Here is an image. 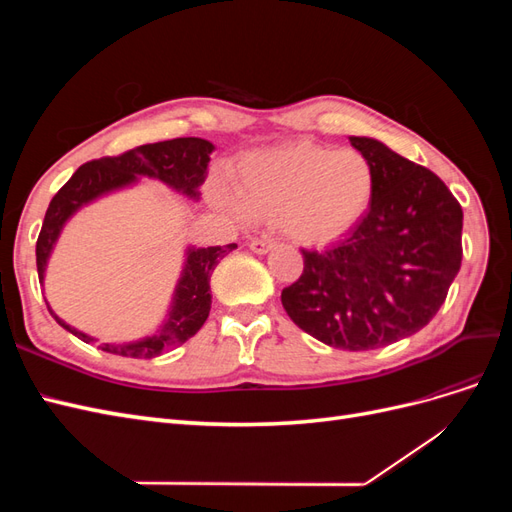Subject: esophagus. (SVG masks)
<instances>
[{"label":"esophagus","instance_id":"1","mask_svg":"<svg viewBox=\"0 0 512 512\" xmlns=\"http://www.w3.org/2000/svg\"><path fill=\"white\" fill-rule=\"evenodd\" d=\"M273 247H275L273 239H252L250 241V250L254 254H267V252L273 250Z\"/></svg>","mask_w":512,"mask_h":512}]
</instances>
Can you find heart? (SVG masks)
Segmentation results:
<instances>
[{"label": "heart", "instance_id": "obj_1", "mask_svg": "<svg viewBox=\"0 0 512 512\" xmlns=\"http://www.w3.org/2000/svg\"><path fill=\"white\" fill-rule=\"evenodd\" d=\"M235 192L215 188V203L239 218L280 222L297 243L322 245L361 222L374 168L356 149L290 145L245 158Z\"/></svg>", "mask_w": 512, "mask_h": 512}]
</instances>
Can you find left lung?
Masks as SVG:
<instances>
[{
  "label": "left lung",
  "mask_w": 512,
  "mask_h": 512,
  "mask_svg": "<svg viewBox=\"0 0 512 512\" xmlns=\"http://www.w3.org/2000/svg\"><path fill=\"white\" fill-rule=\"evenodd\" d=\"M374 168L369 211L329 250H303L282 290L299 329L339 350H374L421 331L461 267L463 211L444 181L376 138L350 136Z\"/></svg>",
  "instance_id": "left-lung-1"
}]
</instances>
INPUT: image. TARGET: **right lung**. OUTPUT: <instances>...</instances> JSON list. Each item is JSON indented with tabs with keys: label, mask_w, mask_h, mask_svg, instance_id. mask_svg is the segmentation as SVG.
I'll return each instance as SVG.
<instances>
[{
	"label": "right lung",
	"mask_w": 512,
	"mask_h": 512,
	"mask_svg": "<svg viewBox=\"0 0 512 512\" xmlns=\"http://www.w3.org/2000/svg\"><path fill=\"white\" fill-rule=\"evenodd\" d=\"M213 143L205 138H173V141L141 145L130 149L115 158H100L83 164L76 173L68 179L61 188L49 209H46L42 230L36 243V265L38 277L44 282L46 262L51 258L53 247L64 230L66 222L81 207L94 203L96 198L106 196L111 192L130 188L138 181V177H149L166 183L168 188L188 196L192 200L200 198L198 188L205 183L209 156L213 153ZM237 247L230 245H215V247H188L185 250V262L179 282L173 292V303H170L168 314L162 322V327L143 339L128 344H100L104 352L130 356V359H153L168 350L181 346L194 337L200 327H203L209 309H211V290L209 280L218 262ZM49 307V303H46ZM51 316L57 320L59 327H64L68 333L83 339L85 344L98 342L79 329L70 327L68 322L61 320L49 307Z\"/></svg>",
	"instance_id": "obj_1"
}]
</instances>
